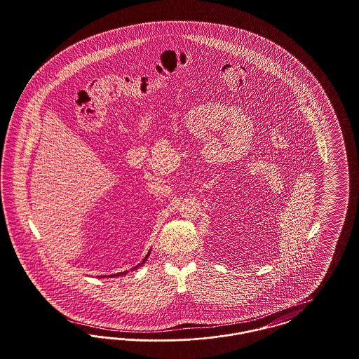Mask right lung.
<instances>
[{"instance_id":"obj_1","label":"right lung","mask_w":359,"mask_h":359,"mask_svg":"<svg viewBox=\"0 0 359 359\" xmlns=\"http://www.w3.org/2000/svg\"><path fill=\"white\" fill-rule=\"evenodd\" d=\"M148 256H149V253H148V255H147V257H145V258H144V261H142V262H141V264H144V262H145V261H147V258H148ZM138 266H140V265H138ZM136 268H137V266H136ZM136 268H135V269H136ZM135 269H133V271H135ZM125 273H128V272H121V273L111 274V276H110V277H116V276H122V274H125Z\"/></svg>"}]
</instances>
